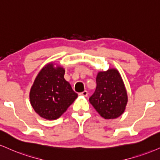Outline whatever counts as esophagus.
<instances>
[{
  "mask_svg": "<svg viewBox=\"0 0 160 160\" xmlns=\"http://www.w3.org/2000/svg\"><path fill=\"white\" fill-rule=\"evenodd\" d=\"M80 95H83V96H87L88 95V92L85 90V91H83L82 92H80Z\"/></svg>",
  "mask_w": 160,
  "mask_h": 160,
  "instance_id": "1",
  "label": "esophagus"
}]
</instances>
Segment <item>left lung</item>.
Wrapping results in <instances>:
<instances>
[{
    "label": "left lung",
    "mask_w": 160,
    "mask_h": 160,
    "mask_svg": "<svg viewBox=\"0 0 160 160\" xmlns=\"http://www.w3.org/2000/svg\"><path fill=\"white\" fill-rule=\"evenodd\" d=\"M95 91L89 102L101 116L113 119L124 112L128 95L122 77L116 69L101 72L96 78Z\"/></svg>",
    "instance_id": "1"
}]
</instances>
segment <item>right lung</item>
Returning a JSON list of instances; mask_svg holds the SVG:
<instances>
[{"label": "right lung", "mask_w": 160, "mask_h": 160, "mask_svg": "<svg viewBox=\"0 0 160 160\" xmlns=\"http://www.w3.org/2000/svg\"><path fill=\"white\" fill-rule=\"evenodd\" d=\"M64 68H54L50 63L36 77L30 89V100L32 108L42 118L57 119L78 98V94L64 79Z\"/></svg>", "instance_id": "1"}]
</instances>
